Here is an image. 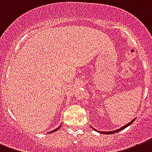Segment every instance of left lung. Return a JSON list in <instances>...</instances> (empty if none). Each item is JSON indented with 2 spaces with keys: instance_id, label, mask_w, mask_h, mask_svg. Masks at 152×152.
I'll return each instance as SVG.
<instances>
[{
  "instance_id": "8db88e82",
  "label": "left lung",
  "mask_w": 152,
  "mask_h": 152,
  "mask_svg": "<svg viewBox=\"0 0 152 152\" xmlns=\"http://www.w3.org/2000/svg\"><path fill=\"white\" fill-rule=\"evenodd\" d=\"M135 119H136V118H135ZM135 119H134V120H132V121L131 122H129V124H127L126 125H124V126L121 127V129H117V130H115V131H111V132H98V131H97V132H101V133H102V134H113V133H116V132H117L121 131L122 129H125V128H127V127H128V126H129V125H130V124H131L134 121H135ZM94 130H95V131H97L96 129H94Z\"/></svg>"
}]
</instances>
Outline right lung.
<instances>
[{"instance_id":"right-lung-1","label":"right lung","mask_w":152,"mask_h":152,"mask_svg":"<svg viewBox=\"0 0 152 152\" xmlns=\"http://www.w3.org/2000/svg\"><path fill=\"white\" fill-rule=\"evenodd\" d=\"M60 127H61V126H60ZM60 127H59V128H58V129H55V130H53V131H52V132H55V131H57L58 129H60Z\"/></svg>"}]
</instances>
